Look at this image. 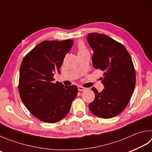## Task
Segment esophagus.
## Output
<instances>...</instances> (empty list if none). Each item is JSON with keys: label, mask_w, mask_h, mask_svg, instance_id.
Masks as SVG:
<instances>
[{"label": "esophagus", "mask_w": 152, "mask_h": 152, "mask_svg": "<svg viewBox=\"0 0 152 152\" xmlns=\"http://www.w3.org/2000/svg\"><path fill=\"white\" fill-rule=\"evenodd\" d=\"M77 87H78V90L79 91H85L86 89V88L82 87V86H78Z\"/></svg>", "instance_id": "esophagus-1"}]
</instances>
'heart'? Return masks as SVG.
Masks as SVG:
<instances>
[{"label": "heart", "instance_id": "obj_1", "mask_svg": "<svg viewBox=\"0 0 152 152\" xmlns=\"http://www.w3.org/2000/svg\"><path fill=\"white\" fill-rule=\"evenodd\" d=\"M77 50H78V54L81 53H83V52H87L88 51L85 44L82 42L79 43L78 44V46H77Z\"/></svg>", "mask_w": 152, "mask_h": 152}]
</instances>
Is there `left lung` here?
Masks as SVG:
<instances>
[{
    "instance_id": "left-lung-1",
    "label": "left lung",
    "mask_w": 152,
    "mask_h": 152,
    "mask_svg": "<svg viewBox=\"0 0 152 152\" xmlns=\"http://www.w3.org/2000/svg\"><path fill=\"white\" fill-rule=\"evenodd\" d=\"M87 41L94 51V67L104 72L101 82L104 87L100 93L92 88L95 98L88 108L100 118H113L124 110L135 88L132 60L124 45L104 34L89 33Z\"/></svg>"
}]
</instances>
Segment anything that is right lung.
Returning a JSON list of instances; mask_svg holds the SVG:
<instances>
[{"instance_id": "add662e5", "label": "right lung", "mask_w": 152, "mask_h": 152, "mask_svg": "<svg viewBox=\"0 0 152 152\" xmlns=\"http://www.w3.org/2000/svg\"><path fill=\"white\" fill-rule=\"evenodd\" d=\"M73 39L44 41L33 48L20 68L18 91L22 101L31 114L39 121L55 123L67 115L77 96L76 85L54 83L66 54L73 46Z\"/></svg>"}]
</instances>
